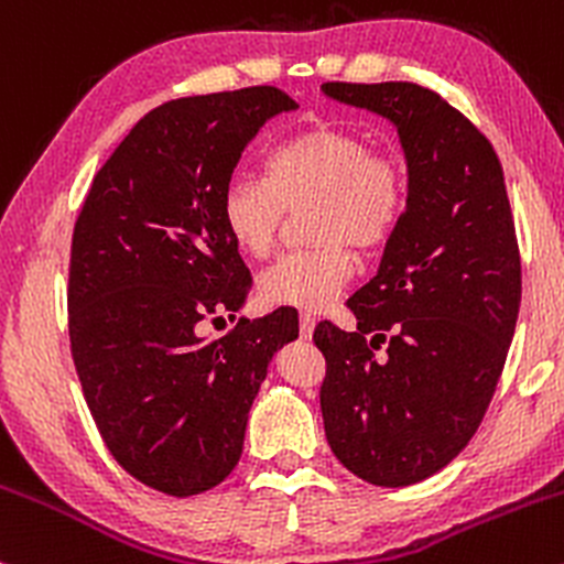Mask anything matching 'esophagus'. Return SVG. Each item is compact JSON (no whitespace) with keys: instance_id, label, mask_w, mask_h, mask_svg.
Returning <instances> with one entry per match:
<instances>
[{"instance_id":"1","label":"esophagus","mask_w":564,"mask_h":564,"mask_svg":"<svg viewBox=\"0 0 564 564\" xmlns=\"http://www.w3.org/2000/svg\"><path fill=\"white\" fill-rule=\"evenodd\" d=\"M315 328V318L310 313H300V336L302 339H310Z\"/></svg>"}]
</instances>
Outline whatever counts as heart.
Masks as SVG:
<instances>
[{"label": "heart", "instance_id": "obj_1", "mask_svg": "<svg viewBox=\"0 0 564 564\" xmlns=\"http://www.w3.org/2000/svg\"><path fill=\"white\" fill-rule=\"evenodd\" d=\"M304 204L315 243L281 257L260 278V296L273 307L323 310L336 300L358 270L349 243L373 251L403 223L408 172L355 129L318 121L278 142L262 161V177H232L219 196V217L238 251L264 260L286 209Z\"/></svg>", "mask_w": 564, "mask_h": 564}]
</instances>
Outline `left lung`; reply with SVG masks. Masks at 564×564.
I'll list each match as a JSON object with an SVG mask.
<instances>
[{"label": "left lung", "mask_w": 564, "mask_h": 564, "mask_svg": "<svg viewBox=\"0 0 564 564\" xmlns=\"http://www.w3.org/2000/svg\"><path fill=\"white\" fill-rule=\"evenodd\" d=\"M323 93L387 116L405 148L403 223L347 300L358 332L332 321L313 332L334 456L360 480L403 488L451 464L488 411L520 313V246L501 161L462 111L411 82Z\"/></svg>", "instance_id": "obj_1"}]
</instances>
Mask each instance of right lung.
<instances>
[{"label": "right lung", "instance_id": "add662e5", "mask_svg": "<svg viewBox=\"0 0 564 564\" xmlns=\"http://www.w3.org/2000/svg\"><path fill=\"white\" fill-rule=\"evenodd\" d=\"M278 87L180 97L148 111L95 174L68 262V336L84 400L119 467L166 496L230 475L249 408L296 315L275 310L219 339L251 275L223 228L219 196L270 116Z\"/></svg>", "mask_w": 564, "mask_h": 564}]
</instances>
